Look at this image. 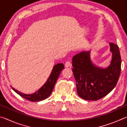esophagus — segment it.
<instances>
[{
	"mask_svg": "<svg viewBox=\"0 0 127 127\" xmlns=\"http://www.w3.org/2000/svg\"><path fill=\"white\" fill-rule=\"evenodd\" d=\"M65 66L66 68H71L72 67V64L70 62H66L65 64Z\"/></svg>",
	"mask_w": 127,
	"mask_h": 127,
	"instance_id": "esophagus-1",
	"label": "esophagus"
}]
</instances>
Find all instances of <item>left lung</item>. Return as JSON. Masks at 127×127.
<instances>
[{
	"instance_id": "1",
	"label": "left lung",
	"mask_w": 127,
	"mask_h": 127,
	"mask_svg": "<svg viewBox=\"0 0 127 127\" xmlns=\"http://www.w3.org/2000/svg\"><path fill=\"white\" fill-rule=\"evenodd\" d=\"M111 63L106 68L96 66L90 59V51H82L72 59V71L76 81L77 94L86 100L96 101L105 97L117 85L121 71L119 47L110 43Z\"/></svg>"
}]
</instances>
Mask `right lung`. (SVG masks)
Listing matches in <instances>:
<instances>
[{"label":"right lung","mask_w":127,"mask_h":127,"mask_svg":"<svg viewBox=\"0 0 127 127\" xmlns=\"http://www.w3.org/2000/svg\"><path fill=\"white\" fill-rule=\"evenodd\" d=\"M64 68V66L63 63L57 64L54 66L51 73L46 82L37 91L32 94L27 95L23 94L14 89L13 87H12V89L21 97L27 100L31 101L32 102H38L40 101L44 100L50 95L54 87L56 82L59 76V74H61V72Z\"/></svg>","instance_id":"right-lung-1"}]
</instances>
